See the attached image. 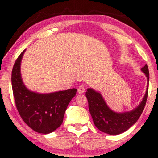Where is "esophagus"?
<instances>
[{"label":"esophagus","instance_id":"obj_1","mask_svg":"<svg viewBox=\"0 0 158 158\" xmlns=\"http://www.w3.org/2000/svg\"><path fill=\"white\" fill-rule=\"evenodd\" d=\"M85 88L83 85H80L78 88H77V92H78L79 94H83V93L85 92Z\"/></svg>","mask_w":158,"mask_h":158}]
</instances>
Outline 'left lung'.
<instances>
[{
	"mask_svg": "<svg viewBox=\"0 0 158 158\" xmlns=\"http://www.w3.org/2000/svg\"><path fill=\"white\" fill-rule=\"evenodd\" d=\"M141 70L147 77L148 85L144 98L135 109L129 111L116 112L110 109L100 93L91 88L87 89L85 96L93 121L101 131L111 135H117L126 131L139 119L146 104L148 94L149 70L145 64Z\"/></svg>",
	"mask_w": 158,
	"mask_h": 158,
	"instance_id": "1",
	"label": "left lung"
}]
</instances>
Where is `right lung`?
Segmentation results:
<instances>
[{
	"instance_id": "add662e5",
	"label": "right lung",
	"mask_w": 158,
	"mask_h": 158,
	"mask_svg": "<svg viewBox=\"0 0 158 158\" xmlns=\"http://www.w3.org/2000/svg\"><path fill=\"white\" fill-rule=\"evenodd\" d=\"M25 51L17 58L12 70V89L17 110L23 122L34 131L40 134L51 133L62 124L67 107L77 89L49 94L28 89L21 75V60Z\"/></svg>"
}]
</instances>
